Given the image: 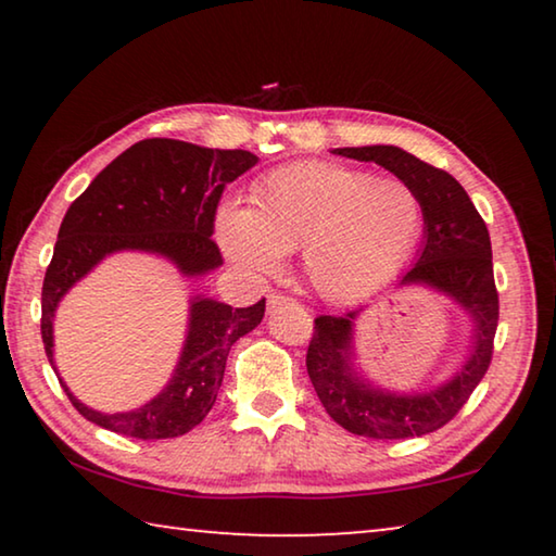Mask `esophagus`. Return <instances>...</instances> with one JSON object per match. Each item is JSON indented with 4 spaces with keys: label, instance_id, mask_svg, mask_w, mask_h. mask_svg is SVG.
<instances>
[{
    "label": "esophagus",
    "instance_id": "1",
    "mask_svg": "<svg viewBox=\"0 0 556 556\" xmlns=\"http://www.w3.org/2000/svg\"><path fill=\"white\" fill-rule=\"evenodd\" d=\"M289 304H294V301H291V299L285 296V294H269V296H267V312H277V308L289 306Z\"/></svg>",
    "mask_w": 556,
    "mask_h": 556
}]
</instances>
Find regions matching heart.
I'll return each instance as SVG.
<instances>
[{"instance_id":"1","label":"heart","mask_w":556,"mask_h":556,"mask_svg":"<svg viewBox=\"0 0 556 556\" xmlns=\"http://www.w3.org/2000/svg\"><path fill=\"white\" fill-rule=\"evenodd\" d=\"M409 186L331 162L275 168L252 186L250 208L225 203L215 232L225 255L252 275H271L287 252L328 301H355L388 281L419 235Z\"/></svg>"}]
</instances>
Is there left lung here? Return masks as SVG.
Segmentation results:
<instances>
[{
  "mask_svg": "<svg viewBox=\"0 0 556 556\" xmlns=\"http://www.w3.org/2000/svg\"><path fill=\"white\" fill-rule=\"evenodd\" d=\"M357 162H375L409 186L425 215V248L400 287L425 285L464 306L470 318V351L454 378L434 390L397 394L372 388L353 370V324L361 312L318 316L306 351V370L318 400L336 425L368 439H412L456 417L483 380L493 357L497 289L491 235L454 176L400 147L333 149Z\"/></svg>",
  "mask_w": 556,
  "mask_h": 556,
  "instance_id": "8db88e82",
  "label": "left lung"
}]
</instances>
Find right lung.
I'll return each instance as SVG.
<instances>
[{
	"label": "right lung",
	"instance_id": "1",
	"mask_svg": "<svg viewBox=\"0 0 556 556\" xmlns=\"http://www.w3.org/2000/svg\"><path fill=\"white\" fill-rule=\"evenodd\" d=\"M257 164L244 149H205L178 139H142L92 178L61 223L41 289V338L53 372V314L75 281L102 257L142 250L172 260L186 277L223 265L213 242L215 211L225 186ZM265 316V299L232 308L215 299H191L181 357L166 388L144 407L102 414L68 394L92 425L122 437L154 441L184 437L199 427L218 397L232 343Z\"/></svg>",
	"mask_w": 556,
	"mask_h": 556
}]
</instances>
